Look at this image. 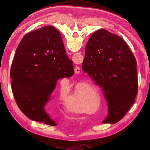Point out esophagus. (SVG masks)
I'll use <instances>...</instances> for the list:
<instances>
[{
  "instance_id": "esophagus-1",
  "label": "esophagus",
  "mask_w": 150,
  "mask_h": 150,
  "mask_svg": "<svg viewBox=\"0 0 150 150\" xmlns=\"http://www.w3.org/2000/svg\"><path fill=\"white\" fill-rule=\"evenodd\" d=\"M79 71H80V69L79 67H77V69H76V71H75V73H77V74H78L79 73Z\"/></svg>"
}]
</instances>
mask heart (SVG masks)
I'll use <instances>...</instances> for the list:
<instances>
[{
  "instance_id": "obj_1",
  "label": "heart",
  "mask_w": 150,
  "mask_h": 150,
  "mask_svg": "<svg viewBox=\"0 0 150 150\" xmlns=\"http://www.w3.org/2000/svg\"><path fill=\"white\" fill-rule=\"evenodd\" d=\"M91 100V96L87 93L76 90L71 95L68 97L67 105L69 108L76 112H87L88 105Z\"/></svg>"
}]
</instances>
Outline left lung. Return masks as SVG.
<instances>
[{
    "label": "left lung",
    "mask_w": 150,
    "mask_h": 150,
    "mask_svg": "<svg viewBox=\"0 0 150 150\" xmlns=\"http://www.w3.org/2000/svg\"><path fill=\"white\" fill-rule=\"evenodd\" d=\"M82 69L102 88L108 115L103 123L120 121L135 101L137 63L124 40L104 29L91 35L85 47Z\"/></svg>",
    "instance_id": "1"
}]
</instances>
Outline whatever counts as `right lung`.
I'll return each mask as SVG.
<instances>
[{"label":"right lung","instance_id":"right-lung-1","mask_svg":"<svg viewBox=\"0 0 150 150\" xmlns=\"http://www.w3.org/2000/svg\"><path fill=\"white\" fill-rule=\"evenodd\" d=\"M74 74L59 32L46 26L20 41L11 69L12 91L20 110L30 120L56 126L45 110L58 79Z\"/></svg>","mask_w":150,"mask_h":150}]
</instances>
